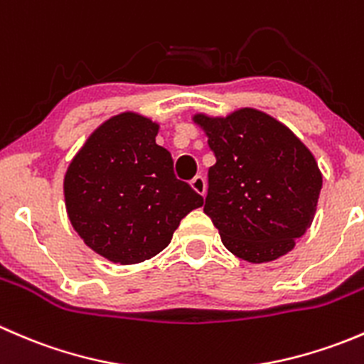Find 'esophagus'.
Returning <instances> with one entry per match:
<instances>
[{"label":"esophagus","mask_w":364,"mask_h":364,"mask_svg":"<svg viewBox=\"0 0 364 364\" xmlns=\"http://www.w3.org/2000/svg\"><path fill=\"white\" fill-rule=\"evenodd\" d=\"M190 185H192V188L196 190V192L199 193V196L204 197V193H205V183H204L203 176H196V178H193L192 181H190Z\"/></svg>","instance_id":"obj_1"}]
</instances>
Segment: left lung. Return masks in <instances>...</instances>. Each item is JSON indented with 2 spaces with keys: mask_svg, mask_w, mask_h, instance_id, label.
<instances>
[{
  "mask_svg": "<svg viewBox=\"0 0 364 364\" xmlns=\"http://www.w3.org/2000/svg\"><path fill=\"white\" fill-rule=\"evenodd\" d=\"M216 164L204 213L223 247L247 262H271L294 248L314 222L322 174L310 149L269 114L237 109L196 114Z\"/></svg>",
  "mask_w": 364,
  "mask_h": 364,
  "instance_id": "8db88e82",
  "label": "left lung"
}]
</instances>
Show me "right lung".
Instances as JSON below:
<instances>
[{"label":"right lung","mask_w":364,"mask_h":364,"mask_svg":"<svg viewBox=\"0 0 364 364\" xmlns=\"http://www.w3.org/2000/svg\"><path fill=\"white\" fill-rule=\"evenodd\" d=\"M159 123L121 112L102 123L70 161L65 204L84 243L114 264L151 259L203 197L176 179L172 156L156 144Z\"/></svg>","instance_id":"right-lung-1"}]
</instances>
